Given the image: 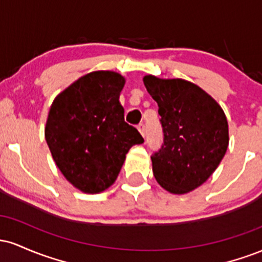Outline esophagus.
Wrapping results in <instances>:
<instances>
[{
	"label": "esophagus",
	"instance_id": "1",
	"mask_svg": "<svg viewBox=\"0 0 262 262\" xmlns=\"http://www.w3.org/2000/svg\"><path fill=\"white\" fill-rule=\"evenodd\" d=\"M138 130L140 132V134L143 135V137H145V134H146V128H145V124H143V123H141V124L138 125Z\"/></svg>",
	"mask_w": 262,
	"mask_h": 262
}]
</instances>
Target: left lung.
<instances>
[{
	"mask_svg": "<svg viewBox=\"0 0 262 262\" xmlns=\"http://www.w3.org/2000/svg\"><path fill=\"white\" fill-rule=\"evenodd\" d=\"M159 106L164 144L151 156L162 188L185 194L214 172L227 152L229 129L224 111L200 86L182 79L143 77Z\"/></svg>",
	"mask_w": 262,
	"mask_h": 262,
	"instance_id": "1",
	"label": "left lung"
}]
</instances>
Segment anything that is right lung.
I'll list each match as a JSON object with an SVG mask.
<instances>
[{
	"instance_id": "1",
	"label": "right lung",
	"mask_w": 262,
	"mask_h": 262,
	"mask_svg": "<svg viewBox=\"0 0 262 262\" xmlns=\"http://www.w3.org/2000/svg\"><path fill=\"white\" fill-rule=\"evenodd\" d=\"M125 79L114 71H92L66 87L53 101L45 140L58 169L83 193L113 185L125 155L144 141L124 122L119 102Z\"/></svg>"
}]
</instances>
